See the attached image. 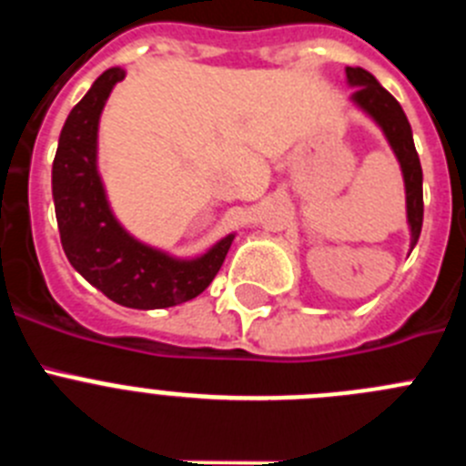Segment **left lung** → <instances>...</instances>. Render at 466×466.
<instances>
[{
  "mask_svg": "<svg viewBox=\"0 0 466 466\" xmlns=\"http://www.w3.org/2000/svg\"><path fill=\"white\" fill-rule=\"evenodd\" d=\"M345 74H348L350 86H357L352 100L382 127L387 142L399 158L403 182H406V212H409L410 249H413L420 238V230H422L425 203H422V167H420L418 151H415L410 123L403 114L401 105L378 84L371 72L361 67H345Z\"/></svg>",
  "mask_w": 466,
  "mask_h": 466,
  "instance_id": "1",
  "label": "left lung"
}]
</instances>
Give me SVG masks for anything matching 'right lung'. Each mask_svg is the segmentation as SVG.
<instances>
[{
	"label": "right lung",
	"instance_id": "1",
	"mask_svg": "<svg viewBox=\"0 0 466 466\" xmlns=\"http://www.w3.org/2000/svg\"><path fill=\"white\" fill-rule=\"evenodd\" d=\"M123 76L121 67L106 69L69 111L53 160V200L60 242L74 270L118 306L156 310L203 294L219 273L233 236L203 257L179 261L127 236L114 219L97 175V123Z\"/></svg>",
	"mask_w": 466,
	"mask_h": 466
}]
</instances>
